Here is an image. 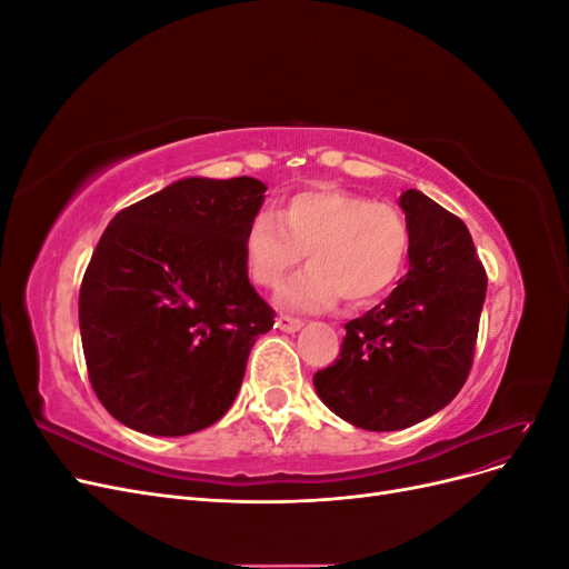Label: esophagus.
Listing matches in <instances>:
<instances>
[{
  "mask_svg": "<svg viewBox=\"0 0 569 569\" xmlns=\"http://www.w3.org/2000/svg\"><path fill=\"white\" fill-rule=\"evenodd\" d=\"M278 327L282 332H297L303 327V320L301 318H295V316H280L278 318Z\"/></svg>",
  "mask_w": 569,
  "mask_h": 569,
  "instance_id": "obj_1",
  "label": "esophagus"
}]
</instances>
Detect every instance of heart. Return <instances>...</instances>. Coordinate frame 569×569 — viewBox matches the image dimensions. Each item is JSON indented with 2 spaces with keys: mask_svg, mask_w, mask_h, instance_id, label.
<instances>
[{
  "mask_svg": "<svg viewBox=\"0 0 569 569\" xmlns=\"http://www.w3.org/2000/svg\"><path fill=\"white\" fill-rule=\"evenodd\" d=\"M253 284L278 289L306 251L308 266L282 289V303L303 311L380 299L401 278L410 251L406 216L391 203L339 187L291 194L278 216L258 211L244 230Z\"/></svg>",
  "mask_w": 569,
  "mask_h": 569,
  "instance_id": "b5f03b06",
  "label": "heart"
}]
</instances>
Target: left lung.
<instances>
[{
  "instance_id": "1",
  "label": "left lung",
  "mask_w": 569,
  "mask_h": 569,
  "mask_svg": "<svg viewBox=\"0 0 569 569\" xmlns=\"http://www.w3.org/2000/svg\"><path fill=\"white\" fill-rule=\"evenodd\" d=\"M410 268L372 311L349 320L341 353L313 375L322 403L370 432L435 416L468 380L487 270L465 222L406 189Z\"/></svg>"
}]
</instances>
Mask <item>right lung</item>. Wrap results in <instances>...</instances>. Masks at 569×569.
Masks as SVG:
<instances>
[{
  "instance_id": "right-lung-1",
  "label": "right lung",
  "mask_w": 569,
  "mask_h": 569,
  "mask_svg": "<svg viewBox=\"0 0 569 569\" xmlns=\"http://www.w3.org/2000/svg\"><path fill=\"white\" fill-rule=\"evenodd\" d=\"M256 178H187L118 211L80 284L90 385L111 416L157 437L218 422L274 311L256 295L244 230Z\"/></svg>"
}]
</instances>
